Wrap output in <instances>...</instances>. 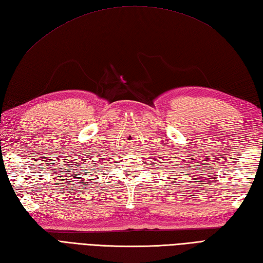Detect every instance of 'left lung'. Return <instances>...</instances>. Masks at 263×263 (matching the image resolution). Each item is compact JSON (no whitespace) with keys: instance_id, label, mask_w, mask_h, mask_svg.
<instances>
[{"instance_id":"1","label":"left lung","mask_w":263,"mask_h":263,"mask_svg":"<svg viewBox=\"0 0 263 263\" xmlns=\"http://www.w3.org/2000/svg\"><path fill=\"white\" fill-rule=\"evenodd\" d=\"M171 173H173V171H171Z\"/></svg>"}]
</instances>
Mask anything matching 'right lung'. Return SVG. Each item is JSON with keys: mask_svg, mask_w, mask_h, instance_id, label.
<instances>
[{"mask_svg": "<svg viewBox=\"0 0 263 263\" xmlns=\"http://www.w3.org/2000/svg\"><path fill=\"white\" fill-rule=\"evenodd\" d=\"M94 157H95V155H94ZM98 157H100V154H98ZM102 159H103V158H102ZM102 162H103V161H101V159L98 160V159L95 158V159H93V161L90 162V164H89V165H92V167H88V168H95V167H98V173H99L100 168H103V165H100V164H103ZM90 170L93 171V169H90Z\"/></svg>", "mask_w": 263, "mask_h": 263, "instance_id": "obj_1", "label": "right lung"}]
</instances>
